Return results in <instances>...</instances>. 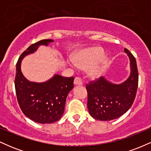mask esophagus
I'll return each mask as SVG.
<instances>
[{
    "label": "esophagus",
    "instance_id": "34e87169",
    "mask_svg": "<svg viewBox=\"0 0 151 151\" xmlns=\"http://www.w3.org/2000/svg\"><path fill=\"white\" fill-rule=\"evenodd\" d=\"M74 84H75V85H82L83 82H82V80H81V79L80 77H76L75 78H74Z\"/></svg>",
    "mask_w": 151,
    "mask_h": 151
}]
</instances>
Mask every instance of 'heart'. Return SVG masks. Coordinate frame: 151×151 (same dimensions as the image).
I'll return each mask as SVG.
<instances>
[{
  "label": "heart",
  "instance_id": "1",
  "mask_svg": "<svg viewBox=\"0 0 151 151\" xmlns=\"http://www.w3.org/2000/svg\"><path fill=\"white\" fill-rule=\"evenodd\" d=\"M104 50L99 47L87 48L76 54L73 60L78 67L84 68L88 66L89 67V73L92 77H97L101 74L106 62V57L102 56Z\"/></svg>",
  "mask_w": 151,
  "mask_h": 151
}]
</instances>
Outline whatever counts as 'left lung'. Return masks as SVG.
<instances>
[{
    "instance_id": "left-lung-1",
    "label": "left lung",
    "mask_w": 151,
    "mask_h": 151,
    "mask_svg": "<svg viewBox=\"0 0 151 151\" xmlns=\"http://www.w3.org/2000/svg\"><path fill=\"white\" fill-rule=\"evenodd\" d=\"M131 61V75L121 84H114L99 77L86 84L87 107L90 115L100 121H110L121 116L132 106L138 84L136 59L129 50L124 49Z\"/></svg>"
}]
</instances>
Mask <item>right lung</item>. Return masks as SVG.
Returning <instances> with one entry per match:
<instances>
[{"instance_id":"1","label":"right lung","mask_w":151,"mask_h":151,"mask_svg":"<svg viewBox=\"0 0 151 151\" xmlns=\"http://www.w3.org/2000/svg\"><path fill=\"white\" fill-rule=\"evenodd\" d=\"M52 40H42L31 45L21 54L16 64L15 88L17 99L22 113L40 124H52L61 119L65 111L66 99L74 87V77L55 75L46 82H31L20 70L21 60L34 52L39 45H47Z\"/></svg>"}]
</instances>
